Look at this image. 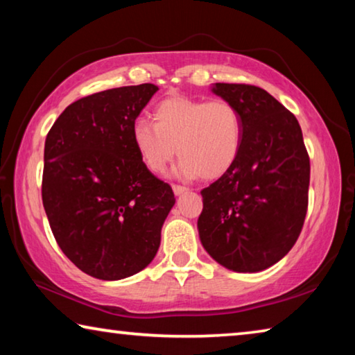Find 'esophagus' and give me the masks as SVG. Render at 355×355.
I'll list each match as a JSON object with an SVG mask.
<instances>
[{"label": "esophagus", "mask_w": 355, "mask_h": 355, "mask_svg": "<svg viewBox=\"0 0 355 355\" xmlns=\"http://www.w3.org/2000/svg\"><path fill=\"white\" fill-rule=\"evenodd\" d=\"M172 189H173V194H175V196H182L183 193H187V191H188L184 187H180V184H173Z\"/></svg>", "instance_id": "1"}]
</instances>
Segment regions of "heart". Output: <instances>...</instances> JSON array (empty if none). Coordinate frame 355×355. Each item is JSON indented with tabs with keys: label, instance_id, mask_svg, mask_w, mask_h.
I'll return each instance as SVG.
<instances>
[{
	"label": "heart",
	"instance_id": "b5f03b06",
	"mask_svg": "<svg viewBox=\"0 0 355 355\" xmlns=\"http://www.w3.org/2000/svg\"><path fill=\"white\" fill-rule=\"evenodd\" d=\"M153 118L155 123L139 118L131 128L134 148L150 172H164L177 151V173L184 178H218L237 161L243 121L227 101L172 96L155 107Z\"/></svg>",
	"mask_w": 355,
	"mask_h": 355
}]
</instances>
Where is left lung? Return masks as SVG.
<instances>
[{
	"instance_id": "obj_1",
	"label": "left lung",
	"mask_w": 355,
	"mask_h": 355,
	"mask_svg": "<svg viewBox=\"0 0 355 355\" xmlns=\"http://www.w3.org/2000/svg\"><path fill=\"white\" fill-rule=\"evenodd\" d=\"M211 92L237 107L243 142L234 166L200 191L199 237L223 267L261 272L288 254L302 232L309 156L297 118L266 89L215 83Z\"/></svg>"
}]
</instances>
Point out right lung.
I'll list each match as a JSON object with an SVG mask.
<instances>
[{
  "instance_id": "1",
  "label": "right lung",
  "mask_w": 355,
  "mask_h": 355,
  "mask_svg": "<svg viewBox=\"0 0 355 355\" xmlns=\"http://www.w3.org/2000/svg\"><path fill=\"white\" fill-rule=\"evenodd\" d=\"M153 83L89 94L67 105L44 148L42 204L56 243L82 272L116 281L153 261L173 191L142 164L131 128Z\"/></svg>"
}]
</instances>
